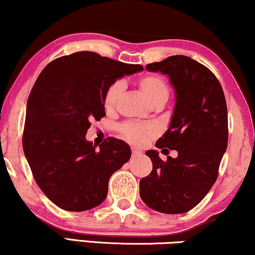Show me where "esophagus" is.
<instances>
[{
	"label": "esophagus",
	"mask_w": 255,
	"mask_h": 255,
	"mask_svg": "<svg viewBox=\"0 0 255 255\" xmlns=\"http://www.w3.org/2000/svg\"><path fill=\"white\" fill-rule=\"evenodd\" d=\"M131 155L133 156L141 155V150H138L137 148H135V147H131Z\"/></svg>",
	"instance_id": "esophagus-1"
}]
</instances>
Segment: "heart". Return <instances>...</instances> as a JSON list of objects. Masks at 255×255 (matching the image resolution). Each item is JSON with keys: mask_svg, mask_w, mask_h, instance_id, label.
I'll return each instance as SVG.
<instances>
[{"mask_svg": "<svg viewBox=\"0 0 255 255\" xmlns=\"http://www.w3.org/2000/svg\"><path fill=\"white\" fill-rule=\"evenodd\" d=\"M138 90L142 93L144 99L151 106L165 105L169 98V86L162 77L155 74H146L136 80ZM122 93V83L120 81L113 82L106 90L104 96V107L106 112H113L117 108L119 99ZM119 130L126 140L131 143L141 144L147 138L156 134V128L151 125H138L135 122H125L120 125Z\"/></svg>", "mask_w": 255, "mask_h": 255, "instance_id": "obj_1", "label": "heart"}]
</instances>
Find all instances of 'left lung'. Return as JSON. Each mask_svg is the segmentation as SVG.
<instances>
[{"label": "left lung", "mask_w": 255, "mask_h": 255, "mask_svg": "<svg viewBox=\"0 0 255 255\" xmlns=\"http://www.w3.org/2000/svg\"><path fill=\"white\" fill-rule=\"evenodd\" d=\"M146 69L168 76L175 90L172 121L155 146L175 149L178 157L162 161L156 150L146 151L153 169L140 180V196L154 211L186 213L217 181L228 141L226 99L214 74L188 56H169Z\"/></svg>", "instance_id": "1"}]
</instances>
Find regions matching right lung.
I'll return each mask as SVG.
<instances>
[{
  "label": "right lung",
  "instance_id": "right-lung-1",
  "mask_svg": "<svg viewBox=\"0 0 255 255\" xmlns=\"http://www.w3.org/2000/svg\"><path fill=\"white\" fill-rule=\"evenodd\" d=\"M93 51L48 63L27 102L23 150L35 181L57 207L83 212L104 202L108 181L129 160L130 148L108 137L96 149L86 140L93 119L106 115L104 96L113 82L141 72Z\"/></svg>",
  "mask_w": 255,
  "mask_h": 255
}]
</instances>
